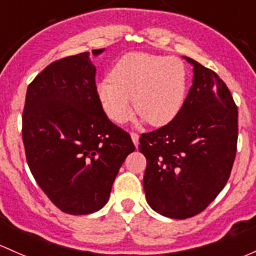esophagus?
Listing matches in <instances>:
<instances>
[{
  "mask_svg": "<svg viewBox=\"0 0 256 256\" xmlns=\"http://www.w3.org/2000/svg\"><path fill=\"white\" fill-rule=\"evenodd\" d=\"M131 140H132L134 144H135L136 147H138V144H140V136L137 135V134L132 132V134H131Z\"/></svg>",
  "mask_w": 256,
  "mask_h": 256,
  "instance_id": "esophagus-1",
  "label": "esophagus"
}]
</instances>
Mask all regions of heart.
<instances>
[{
	"label": "heart",
	"instance_id": "heart-1",
	"mask_svg": "<svg viewBox=\"0 0 256 256\" xmlns=\"http://www.w3.org/2000/svg\"><path fill=\"white\" fill-rule=\"evenodd\" d=\"M106 80L96 86V98L108 119L122 125L136 112L152 125L173 121L184 106L186 70L176 58L130 52L112 66Z\"/></svg>",
	"mask_w": 256,
	"mask_h": 256
}]
</instances>
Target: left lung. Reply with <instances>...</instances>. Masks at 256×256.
<instances>
[{
    "instance_id": "left-lung-1",
    "label": "left lung",
    "mask_w": 256,
    "mask_h": 256,
    "mask_svg": "<svg viewBox=\"0 0 256 256\" xmlns=\"http://www.w3.org/2000/svg\"><path fill=\"white\" fill-rule=\"evenodd\" d=\"M182 58L194 74L184 106L168 125L140 137V152L147 160V202L176 220L202 212L222 192L238 138V112L226 83L192 58Z\"/></svg>"
}]
</instances>
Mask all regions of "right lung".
<instances>
[{
  "label": "right lung",
  "instance_id": "1",
  "mask_svg": "<svg viewBox=\"0 0 256 256\" xmlns=\"http://www.w3.org/2000/svg\"><path fill=\"white\" fill-rule=\"evenodd\" d=\"M96 72L90 52H82L50 64L26 90V162L54 205L70 214L103 208L120 166L135 150L130 135L104 114Z\"/></svg>",
  "mask_w": 256,
  "mask_h": 256
}]
</instances>
